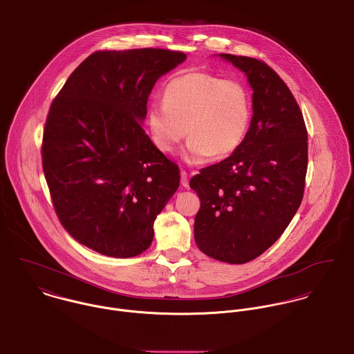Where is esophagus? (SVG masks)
Wrapping results in <instances>:
<instances>
[{
	"label": "esophagus",
	"mask_w": 354,
	"mask_h": 354,
	"mask_svg": "<svg viewBox=\"0 0 354 354\" xmlns=\"http://www.w3.org/2000/svg\"><path fill=\"white\" fill-rule=\"evenodd\" d=\"M181 187L183 188H188L189 187V181H188V174L187 171H181Z\"/></svg>",
	"instance_id": "esophagus-1"
}]
</instances>
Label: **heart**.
<instances>
[{
	"label": "heart",
	"instance_id": "obj_1",
	"mask_svg": "<svg viewBox=\"0 0 354 354\" xmlns=\"http://www.w3.org/2000/svg\"><path fill=\"white\" fill-rule=\"evenodd\" d=\"M252 118L251 95L237 80L205 71L173 78L163 89V106H152L147 124L155 147L173 153L187 133L185 160L203 163L225 158L243 144Z\"/></svg>",
	"mask_w": 354,
	"mask_h": 354
}]
</instances>
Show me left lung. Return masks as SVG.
Returning a JSON list of instances; mask_svg holds the SVG:
<instances>
[{
	"mask_svg": "<svg viewBox=\"0 0 354 354\" xmlns=\"http://www.w3.org/2000/svg\"><path fill=\"white\" fill-rule=\"evenodd\" d=\"M220 57L247 77L252 118L237 151L191 178L201 199L194 235L206 255L245 263L281 236L299 209L308 131L291 91L266 63L228 53Z\"/></svg>",
	"mask_w": 354,
	"mask_h": 354,
	"instance_id": "1",
	"label": "left lung"
}]
</instances>
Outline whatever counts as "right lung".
Returning a JSON list of instances; mask_svg holds the SVG:
<instances>
[{
	"mask_svg": "<svg viewBox=\"0 0 354 354\" xmlns=\"http://www.w3.org/2000/svg\"><path fill=\"white\" fill-rule=\"evenodd\" d=\"M185 59L153 48L95 52L52 102L42 167L53 207L70 235L103 255L145 251L180 185L178 166L141 123L155 82Z\"/></svg>",
	"mask_w": 354,
	"mask_h": 354,
	"instance_id": "1",
	"label": "right lung"
}]
</instances>
